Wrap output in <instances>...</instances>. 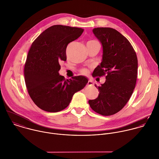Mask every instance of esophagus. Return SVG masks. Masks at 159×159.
Listing matches in <instances>:
<instances>
[{
  "label": "esophagus",
  "instance_id": "esophagus-1",
  "mask_svg": "<svg viewBox=\"0 0 159 159\" xmlns=\"http://www.w3.org/2000/svg\"><path fill=\"white\" fill-rule=\"evenodd\" d=\"M87 85H93V82L92 80H89L87 83Z\"/></svg>",
  "mask_w": 159,
  "mask_h": 159
}]
</instances>
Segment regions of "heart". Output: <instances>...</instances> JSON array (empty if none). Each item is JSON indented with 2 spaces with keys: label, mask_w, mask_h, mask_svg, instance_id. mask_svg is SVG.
<instances>
[{
  "label": "heart",
  "mask_w": 159,
  "mask_h": 159,
  "mask_svg": "<svg viewBox=\"0 0 159 159\" xmlns=\"http://www.w3.org/2000/svg\"><path fill=\"white\" fill-rule=\"evenodd\" d=\"M94 41H96V40H89L88 42H94ZM87 72H88V70H87V69H82L80 70V72H81L82 74H84L87 73Z\"/></svg>",
  "instance_id": "b5f03b06"
}]
</instances>
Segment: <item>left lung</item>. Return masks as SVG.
Returning a JSON list of instances; mask_svg holds the SVG:
<instances>
[{"instance_id":"obj_1","label":"left lung","mask_w":159,"mask_h":159,"mask_svg":"<svg viewBox=\"0 0 159 159\" xmlns=\"http://www.w3.org/2000/svg\"><path fill=\"white\" fill-rule=\"evenodd\" d=\"M93 34L103 49L101 64L96 67L93 77L106 76V82L98 88L99 94L89 100L91 108L102 116H111L127 104L136 85L138 58L125 37L111 28H97Z\"/></svg>"}]
</instances>
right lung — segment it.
<instances>
[{
  "label": "right lung",
  "mask_w": 159,
  "mask_h": 159,
  "mask_svg": "<svg viewBox=\"0 0 159 159\" xmlns=\"http://www.w3.org/2000/svg\"><path fill=\"white\" fill-rule=\"evenodd\" d=\"M83 32L82 28L53 25L33 42L25 65V80L31 98L41 109L50 112L63 110L74 94L88 83L84 76L65 80L58 73L60 62L66 61L67 45Z\"/></svg>",
  "instance_id": "obj_1"
}]
</instances>
